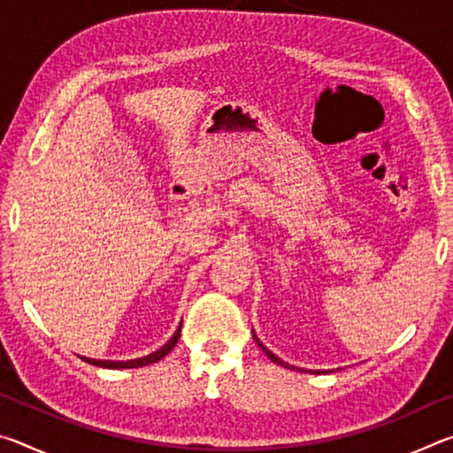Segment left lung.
I'll list each match as a JSON object with an SVG mask.
<instances>
[{
  "mask_svg": "<svg viewBox=\"0 0 453 453\" xmlns=\"http://www.w3.org/2000/svg\"><path fill=\"white\" fill-rule=\"evenodd\" d=\"M254 340H256V342H257V346H259V348H262V349H264V351H265V354H267V357H270V359H272V362H273V364H278V365H283V367H289V364H286V362H281V359H280V357H278V356H275V354H272V351H270V349H267V348H265V346H264V343H262V342H259V340H257V337H256V335H254ZM291 370H294V367H291Z\"/></svg>",
  "mask_w": 453,
  "mask_h": 453,
  "instance_id": "8db88e82",
  "label": "left lung"
}]
</instances>
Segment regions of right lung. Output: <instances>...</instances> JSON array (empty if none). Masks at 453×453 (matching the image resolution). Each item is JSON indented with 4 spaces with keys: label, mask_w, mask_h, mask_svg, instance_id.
I'll list each match as a JSON object with an SVG mask.
<instances>
[{
    "label": "right lung",
    "mask_w": 453,
    "mask_h": 453,
    "mask_svg": "<svg viewBox=\"0 0 453 453\" xmlns=\"http://www.w3.org/2000/svg\"><path fill=\"white\" fill-rule=\"evenodd\" d=\"M180 334H181V326L178 332L173 334V337L170 342L165 343L164 348H159L157 351H153V354L145 356V357H137V359H127V362H104V359H89V357H81L83 362H88L91 365H97V367H110V370H126V367H142V365H150V364H156L159 359L165 357L170 351L175 348V343L180 340Z\"/></svg>",
    "instance_id": "obj_1"
}]
</instances>
